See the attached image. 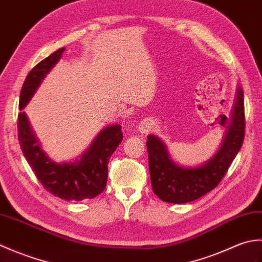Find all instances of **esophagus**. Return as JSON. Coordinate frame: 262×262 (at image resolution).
<instances>
[{"label": "esophagus", "mask_w": 262, "mask_h": 262, "mask_svg": "<svg viewBox=\"0 0 262 262\" xmlns=\"http://www.w3.org/2000/svg\"><path fill=\"white\" fill-rule=\"evenodd\" d=\"M153 128V124L151 120H143L140 126H138V132L142 133V134H147V133L151 132Z\"/></svg>", "instance_id": "obj_1"}]
</instances>
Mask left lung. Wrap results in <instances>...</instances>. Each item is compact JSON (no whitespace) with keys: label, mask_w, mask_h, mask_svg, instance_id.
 <instances>
[{"label":"left lung","mask_w":262,"mask_h":262,"mask_svg":"<svg viewBox=\"0 0 262 262\" xmlns=\"http://www.w3.org/2000/svg\"><path fill=\"white\" fill-rule=\"evenodd\" d=\"M227 129L217 152L196 166L178 164L165 143L154 134L147 136L148 168L152 189L165 203L185 204L204 196L219 185L240 151L244 140V100L240 85L233 104Z\"/></svg>","instance_id":"obj_1"}]
</instances>
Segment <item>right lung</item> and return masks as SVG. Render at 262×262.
Listing matches in <instances>:
<instances>
[{
	"instance_id": "obj_1",
	"label": "right lung",
	"mask_w": 262,
	"mask_h": 262,
	"mask_svg": "<svg viewBox=\"0 0 262 262\" xmlns=\"http://www.w3.org/2000/svg\"><path fill=\"white\" fill-rule=\"evenodd\" d=\"M65 48L49 55L27 75L20 93L18 138L27 162L47 191L64 200L91 199L101 193L108 179L109 159L122 141L120 125L104 127L84 152L70 162H55L41 148L40 143L26 115V105L42 80L58 63Z\"/></svg>"
}]
</instances>
